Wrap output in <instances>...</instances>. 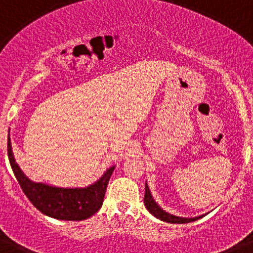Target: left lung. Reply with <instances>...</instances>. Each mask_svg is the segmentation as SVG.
<instances>
[{
  "instance_id": "1",
  "label": "left lung",
  "mask_w": 253,
  "mask_h": 253,
  "mask_svg": "<svg viewBox=\"0 0 253 253\" xmlns=\"http://www.w3.org/2000/svg\"><path fill=\"white\" fill-rule=\"evenodd\" d=\"M144 205H146V208L148 209V211L152 214V215L161 219V220H163V222L173 223V224H185V223L195 222V220H198V219L204 216V215H200V216H195V218H182V216H176L167 213V211H165L163 209H161L160 205L154 202V199L153 196H152L151 190H149L147 182H146V194H144Z\"/></svg>"
}]
</instances>
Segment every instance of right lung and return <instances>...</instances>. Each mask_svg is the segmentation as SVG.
<instances>
[{"instance_id":"obj_1","label":"right lung","mask_w":253,"mask_h":253,"mask_svg":"<svg viewBox=\"0 0 253 253\" xmlns=\"http://www.w3.org/2000/svg\"><path fill=\"white\" fill-rule=\"evenodd\" d=\"M7 153L15 177L31 204L45 215L60 220H84L99 211L104 203L110 176L115 169V166L107 169L95 184L87 187H57L34 182L26 177L13 157L10 137L7 140Z\"/></svg>"}]
</instances>
